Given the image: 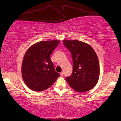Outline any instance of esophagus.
<instances>
[{"mask_svg": "<svg viewBox=\"0 0 121 121\" xmlns=\"http://www.w3.org/2000/svg\"><path fill=\"white\" fill-rule=\"evenodd\" d=\"M60 75L61 76H64V72H61V73H60Z\"/></svg>", "mask_w": 121, "mask_h": 121, "instance_id": "34e87169", "label": "esophagus"}]
</instances>
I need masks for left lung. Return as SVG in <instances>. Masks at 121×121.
Segmentation results:
<instances>
[{
  "label": "left lung",
  "mask_w": 121,
  "mask_h": 121,
  "mask_svg": "<svg viewBox=\"0 0 121 121\" xmlns=\"http://www.w3.org/2000/svg\"><path fill=\"white\" fill-rule=\"evenodd\" d=\"M71 52L73 70L65 78L69 86L77 92H86L96 85L100 68L97 54L90 45L78 40H63Z\"/></svg>",
  "instance_id": "left-lung-1"
}]
</instances>
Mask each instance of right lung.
Segmentation results:
<instances>
[{"instance_id": "1", "label": "right lung", "mask_w": 121, "mask_h": 121, "mask_svg": "<svg viewBox=\"0 0 121 121\" xmlns=\"http://www.w3.org/2000/svg\"><path fill=\"white\" fill-rule=\"evenodd\" d=\"M60 42V40L40 41L26 52L22 75L25 83L32 90L41 91L48 88L60 76L50 60L51 54Z\"/></svg>"}]
</instances>
